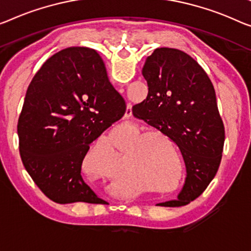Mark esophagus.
I'll list each match as a JSON object with an SVG mask.
<instances>
[{
    "label": "esophagus",
    "mask_w": 251,
    "mask_h": 251,
    "mask_svg": "<svg viewBox=\"0 0 251 251\" xmlns=\"http://www.w3.org/2000/svg\"><path fill=\"white\" fill-rule=\"evenodd\" d=\"M132 114V109H130V106H127V109H126V116H130Z\"/></svg>",
    "instance_id": "34e87169"
}]
</instances>
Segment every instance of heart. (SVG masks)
Returning a JSON list of instances; mask_svg holds the SVG:
<instances>
[{"mask_svg": "<svg viewBox=\"0 0 251 251\" xmlns=\"http://www.w3.org/2000/svg\"><path fill=\"white\" fill-rule=\"evenodd\" d=\"M156 136L166 138L162 134H155ZM140 130H133L128 134L121 135V148L129 149L126 163L136 170L138 174L145 176L161 186H173L179 179L178 169L173 166V160L168 158L161 148L159 140L150 138L149 134L141 136ZM97 161V164H93ZM85 162L88 163L89 170L92 174L99 176H111L119 164V155L113 142L108 138L101 137L97 140L91 148L85 153Z\"/></svg>", "mask_w": 251, "mask_h": 251, "instance_id": "heart-1", "label": "heart"}]
</instances>
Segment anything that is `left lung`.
Segmentation results:
<instances>
[{"label":"left lung","mask_w":251,"mask_h":251,"mask_svg":"<svg viewBox=\"0 0 251 251\" xmlns=\"http://www.w3.org/2000/svg\"><path fill=\"white\" fill-rule=\"evenodd\" d=\"M142 74L149 93L133 115L178 145L187 173L178 200L158 205L188 204L206 189L222 159L226 135L214 87L192 56L175 48H156Z\"/></svg>","instance_id":"left-lung-1"}]
</instances>
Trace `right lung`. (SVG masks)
<instances>
[{"label":"right lung","instance_id":"right-lung-1","mask_svg":"<svg viewBox=\"0 0 251 251\" xmlns=\"http://www.w3.org/2000/svg\"><path fill=\"white\" fill-rule=\"evenodd\" d=\"M95 50L69 47L44 63L30 82L18 122L22 163L55 203L103 201L81 167L90 144L125 114Z\"/></svg>","mask_w":251,"mask_h":251}]
</instances>
